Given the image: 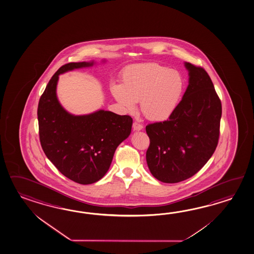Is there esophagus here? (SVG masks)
<instances>
[{"instance_id":"esophagus-1","label":"esophagus","mask_w":254,"mask_h":254,"mask_svg":"<svg viewBox=\"0 0 254 254\" xmlns=\"http://www.w3.org/2000/svg\"><path fill=\"white\" fill-rule=\"evenodd\" d=\"M133 129L135 131H140V130L143 129V125L139 124L137 122H134L133 123Z\"/></svg>"}]
</instances>
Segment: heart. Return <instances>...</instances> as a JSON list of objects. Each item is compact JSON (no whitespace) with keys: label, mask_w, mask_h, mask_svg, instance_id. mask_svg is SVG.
Masks as SVG:
<instances>
[{"label":"heart","mask_w":254,"mask_h":254,"mask_svg":"<svg viewBox=\"0 0 254 254\" xmlns=\"http://www.w3.org/2000/svg\"><path fill=\"white\" fill-rule=\"evenodd\" d=\"M111 93L126 112H133L140 101L141 112L152 121H165L181 101L185 80L179 71L157 63L127 67L121 85L112 84Z\"/></svg>","instance_id":"heart-1"}]
</instances>
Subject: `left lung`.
I'll use <instances>...</instances> for the list:
<instances>
[{
    "label": "left lung",
    "mask_w": 254,
    "mask_h": 254,
    "mask_svg": "<svg viewBox=\"0 0 254 254\" xmlns=\"http://www.w3.org/2000/svg\"><path fill=\"white\" fill-rule=\"evenodd\" d=\"M188 86L168 120L145 127L146 163L157 180L175 184L195 175L217 146L222 104L202 67L185 63Z\"/></svg>",
    "instance_id": "1"
}]
</instances>
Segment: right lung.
<instances>
[{"label":"right lung","instance_id":"obj_1","mask_svg":"<svg viewBox=\"0 0 254 254\" xmlns=\"http://www.w3.org/2000/svg\"><path fill=\"white\" fill-rule=\"evenodd\" d=\"M95 64L94 61L71 63L60 67L48 83L37 112L41 145L48 159L63 176L81 185L96 183L107 174L115 151L129 136L133 124L129 116L104 109L73 115L60 103L59 76Z\"/></svg>","mask_w":254,"mask_h":254}]
</instances>
